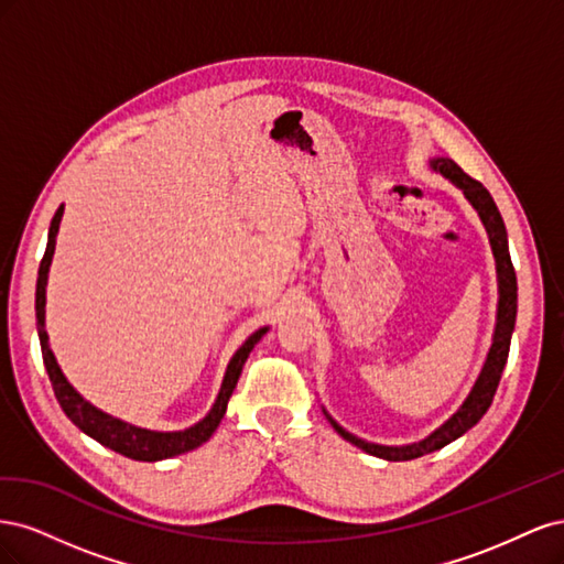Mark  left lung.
<instances>
[{
  "label": "left lung",
  "mask_w": 564,
  "mask_h": 564,
  "mask_svg": "<svg viewBox=\"0 0 564 564\" xmlns=\"http://www.w3.org/2000/svg\"><path fill=\"white\" fill-rule=\"evenodd\" d=\"M433 169L442 176H447L454 185H458L464 195L468 197V202L480 214L482 224L489 232V242L494 249V259H497V272H499V313H497V329H494V344L489 348L487 355V362L482 367V373L477 377L470 395L466 398V402L460 404L458 412L447 421L442 423L435 433H431L425 440L414 442V445H406V447H383V445H371V442H365L360 437L350 435L348 431L340 429V425L327 414L329 423L334 425V431L348 440L350 445L360 447L362 452L371 454V456H379L386 460H412L419 458L423 454H431L435 449H442L449 442H454L456 437L464 435L468 429L480 421L487 409L497 395V388L501 381V373L508 360V350H510V336H513L516 329V315H518V280H516V268L513 261H510V253H508V235H506V226H503V218L497 209V204H494L491 195L487 187L470 178L464 169H460L456 162L452 160H435Z\"/></svg>",
  "instance_id": "left-lung-1"
}]
</instances>
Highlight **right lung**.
Masks as SVG:
<instances>
[{
  "label": "right lung",
  "instance_id": "obj_1",
  "mask_svg": "<svg viewBox=\"0 0 564 564\" xmlns=\"http://www.w3.org/2000/svg\"><path fill=\"white\" fill-rule=\"evenodd\" d=\"M61 216H63V207H58L54 220H51V228H48V242H46L44 259H42L40 272H37L35 313H37V332H40V346H42L44 367H46L51 386H54L56 400L63 406V412L67 414V419H70L77 425L79 431H84L89 437L100 442V445H104V447H110L112 452L122 454L127 458H133V460H162V458H172V456L185 454V452H191V449H197L218 429V423H220V419H224V414H226L228 400H230L232 390L237 386V379H240L247 357H249L253 346L259 344L261 336L268 329L263 327V329H259L256 334H251L245 340V346L232 355V360H230V365L226 369L224 386H220V392H218V398H216V402L212 406V412L204 416L199 423H195L193 429H185V431H178V433H155V431L135 429V425H129L124 421H119V419H112V416H108L104 412H98L96 406H91L70 383H67L61 367L56 365L54 352H51V348H48V336L44 332L46 278H48L51 256H54V249H56V232H58V226H61Z\"/></svg>",
  "mask_w": 564,
  "mask_h": 564
}]
</instances>
